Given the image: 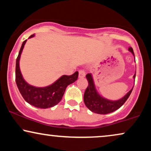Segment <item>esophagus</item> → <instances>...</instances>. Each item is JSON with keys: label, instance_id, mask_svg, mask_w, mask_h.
Returning <instances> with one entry per match:
<instances>
[{"label": "esophagus", "instance_id": "obj_1", "mask_svg": "<svg viewBox=\"0 0 151 151\" xmlns=\"http://www.w3.org/2000/svg\"><path fill=\"white\" fill-rule=\"evenodd\" d=\"M86 76V72L84 70H80L79 71V78H83Z\"/></svg>", "mask_w": 151, "mask_h": 151}]
</instances>
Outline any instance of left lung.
Returning <instances> with one entry per match:
<instances>
[{"label": "left lung", "instance_id": "1", "mask_svg": "<svg viewBox=\"0 0 151 151\" xmlns=\"http://www.w3.org/2000/svg\"><path fill=\"white\" fill-rule=\"evenodd\" d=\"M128 50L134 56L132 48L129 47ZM135 76H136V73L133 76L134 79H135ZM86 77L88 82V86L85 91L84 95H83V101L88 109L98 114H107L118 109L122 105H123L124 103L126 102L132 91L133 88H134L133 86L132 88L125 96H123L119 100H111L104 98L99 94L98 91L96 90V88H95L92 74H87Z\"/></svg>", "mask_w": 151, "mask_h": 151}]
</instances>
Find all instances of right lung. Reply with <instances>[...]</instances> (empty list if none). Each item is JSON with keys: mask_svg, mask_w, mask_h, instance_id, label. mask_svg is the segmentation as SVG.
<instances>
[{"mask_svg": "<svg viewBox=\"0 0 151 151\" xmlns=\"http://www.w3.org/2000/svg\"><path fill=\"white\" fill-rule=\"evenodd\" d=\"M34 36L35 34L30 35L29 38L33 37ZM26 41L27 40L22 43L16 60L15 77L17 86L22 97L28 104L40 109L52 107L60 102L67 86L77 79L79 72H75L70 76L63 75L52 84L45 87H36L30 85L23 78L19 68L21 54Z\"/></svg>", "mask_w": 151, "mask_h": 151, "instance_id": "add662e5", "label": "right lung"}]
</instances>
